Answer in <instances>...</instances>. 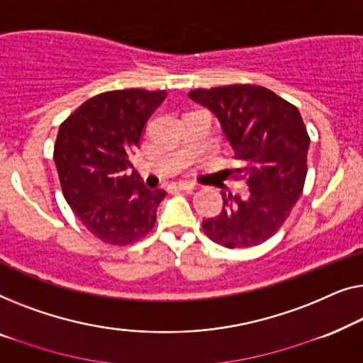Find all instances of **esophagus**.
I'll return each mask as SVG.
<instances>
[{
  "mask_svg": "<svg viewBox=\"0 0 363 363\" xmlns=\"http://www.w3.org/2000/svg\"><path fill=\"white\" fill-rule=\"evenodd\" d=\"M172 187L177 189V191H192V189H196L194 184H189V182H176L172 184Z\"/></svg>",
  "mask_w": 363,
  "mask_h": 363,
  "instance_id": "obj_1",
  "label": "esophagus"
}]
</instances>
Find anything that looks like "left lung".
Returning a JSON list of instances; mask_svg holds the SVG:
<instances>
[{"mask_svg": "<svg viewBox=\"0 0 363 363\" xmlns=\"http://www.w3.org/2000/svg\"><path fill=\"white\" fill-rule=\"evenodd\" d=\"M220 121L248 194L222 192L217 217L202 222L212 242L248 248L267 242L281 228L303 194L308 174L309 135L299 110L259 85H225L189 91Z\"/></svg>", "mask_w": 363, "mask_h": 363, "instance_id": "left-lung-1", "label": "left lung"}]
</instances>
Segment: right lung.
<instances>
[{"mask_svg": "<svg viewBox=\"0 0 363 363\" xmlns=\"http://www.w3.org/2000/svg\"><path fill=\"white\" fill-rule=\"evenodd\" d=\"M166 90L105 91L82 104L59 126L54 146L65 201L90 233L110 245L146 237L156 222L162 189H147L130 167L146 121Z\"/></svg>", "mask_w": 363, "mask_h": 363, "instance_id": "right-lung-1", "label": "right lung"}]
</instances>
